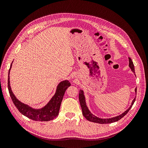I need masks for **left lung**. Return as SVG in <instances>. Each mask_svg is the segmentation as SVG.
<instances>
[{
  "label": "left lung",
  "instance_id": "left-lung-1",
  "mask_svg": "<svg viewBox=\"0 0 148 148\" xmlns=\"http://www.w3.org/2000/svg\"><path fill=\"white\" fill-rule=\"evenodd\" d=\"M128 59H129V67L131 68L132 72L135 75H136L134 63L130 57H128ZM135 92H136V94H137V88H136V89H135ZM79 97L80 103V106H81L82 110V114L88 120H89L90 121H92V122H94V123H100V124H108V123H114V122L117 121L119 120H120L122 117H123L128 112V111L130 110V109L132 108V105H134L135 101H136V97L134 99V100L132 101L131 105H130V108H128L127 110H126L125 112H123L120 115H117V116H115V117H111V118H108V119L99 118L97 116H95V115H94V114H92L91 113V112L89 111V110L86 105L85 96L84 94V92H83L82 89L80 90Z\"/></svg>",
  "mask_w": 148,
  "mask_h": 148
}]
</instances>
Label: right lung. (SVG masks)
I'll return each mask as SVG.
<instances>
[{
    "mask_svg": "<svg viewBox=\"0 0 148 148\" xmlns=\"http://www.w3.org/2000/svg\"><path fill=\"white\" fill-rule=\"evenodd\" d=\"M12 62H13V61H12ZM12 62L11 64L8 72V87L11 98L17 110L25 116L33 120L48 121L54 119L59 115L61 103L66 90L69 86H71L68 80L60 82L57 86L54 95L46 105H45L41 108H33L28 105L25 104L20 100H18L12 91L10 86V73L12 67Z\"/></svg>",
    "mask_w": 148,
    "mask_h": 148,
    "instance_id": "1",
    "label": "right lung"
}]
</instances>
